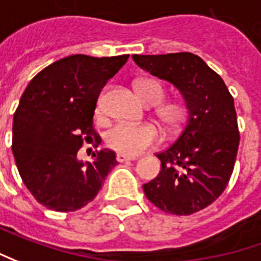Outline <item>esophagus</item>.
<instances>
[{"label":"esophagus","mask_w":261,"mask_h":261,"mask_svg":"<svg viewBox=\"0 0 261 261\" xmlns=\"http://www.w3.org/2000/svg\"><path fill=\"white\" fill-rule=\"evenodd\" d=\"M131 160H136V158H130V156H125V154H117V162L124 163V162H131Z\"/></svg>","instance_id":"34e87169"}]
</instances>
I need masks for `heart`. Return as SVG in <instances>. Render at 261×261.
I'll return each mask as SVG.
<instances>
[{"label": "heart", "instance_id": "heart-1", "mask_svg": "<svg viewBox=\"0 0 261 261\" xmlns=\"http://www.w3.org/2000/svg\"><path fill=\"white\" fill-rule=\"evenodd\" d=\"M136 91L139 96L148 105H158L165 98V89L160 82L154 79H143L137 82ZM159 118L162 122L173 128L185 118V107L180 103H166L159 108ZM160 140L159 130L153 124H125L120 122L111 127L105 141L107 146L125 156H137L146 148L158 144Z\"/></svg>", "mask_w": 261, "mask_h": 261}]
</instances>
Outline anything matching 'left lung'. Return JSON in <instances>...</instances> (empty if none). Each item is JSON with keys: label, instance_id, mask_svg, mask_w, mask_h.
I'll return each mask as SVG.
<instances>
[{"label": "left lung", "instance_id": "1", "mask_svg": "<svg viewBox=\"0 0 261 261\" xmlns=\"http://www.w3.org/2000/svg\"><path fill=\"white\" fill-rule=\"evenodd\" d=\"M133 60L175 86L188 108L179 137L156 154L162 170L143 185L144 193L167 214L201 211L224 192L234 170L240 144L234 99L220 75L193 53L133 55Z\"/></svg>", "mask_w": 261, "mask_h": 261}]
</instances>
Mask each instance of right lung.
<instances>
[{
    "instance_id": "right-lung-1",
    "label": "right lung",
    "mask_w": 261,
    "mask_h": 261,
    "mask_svg": "<svg viewBox=\"0 0 261 261\" xmlns=\"http://www.w3.org/2000/svg\"><path fill=\"white\" fill-rule=\"evenodd\" d=\"M127 59L72 55L43 69L25 88L14 114L13 154L24 185L46 208L81 210L118 163L110 148L92 162L79 160L77 150L84 141L101 143L92 122L96 101Z\"/></svg>"
}]
</instances>
